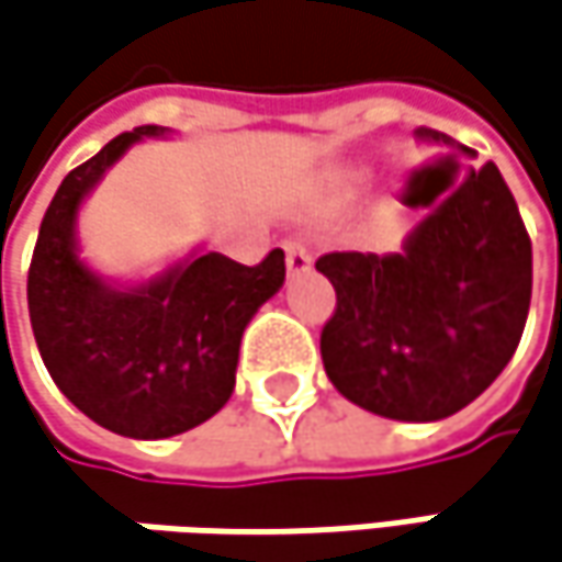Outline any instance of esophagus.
<instances>
[{
    "instance_id": "1",
    "label": "esophagus",
    "mask_w": 562,
    "mask_h": 562,
    "mask_svg": "<svg viewBox=\"0 0 562 562\" xmlns=\"http://www.w3.org/2000/svg\"><path fill=\"white\" fill-rule=\"evenodd\" d=\"M312 270V254L305 245H299V241H289L285 245V273L295 280V277H305Z\"/></svg>"
}]
</instances>
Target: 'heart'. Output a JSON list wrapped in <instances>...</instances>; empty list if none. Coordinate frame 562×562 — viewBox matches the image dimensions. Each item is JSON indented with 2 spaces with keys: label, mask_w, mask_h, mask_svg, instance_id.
Listing matches in <instances>:
<instances>
[{
  "label": "heart",
  "mask_w": 562,
  "mask_h": 562,
  "mask_svg": "<svg viewBox=\"0 0 562 562\" xmlns=\"http://www.w3.org/2000/svg\"><path fill=\"white\" fill-rule=\"evenodd\" d=\"M366 181H369V175L366 171H356V175H347L344 181L337 183V190H334V200L337 203H352L362 190H366Z\"/></svg>",
  "instance_id": "1"
}]
</instances>
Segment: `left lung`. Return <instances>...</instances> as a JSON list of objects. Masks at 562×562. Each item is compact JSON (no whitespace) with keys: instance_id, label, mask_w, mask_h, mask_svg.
Returning <instances> with one entry per match:
<instances>
[{"instance_id":"1","label":"left lung","mask_w":562,"mask_h":562,"mask_svg":"<svg viewBox=\"0 0 562 562\" xmlns=\"http://www.w3.org/2000/svg\"><path fill=\"white\" fill-rule=\"evenodd\" d=\"M416 143L458 149L419 126ZM458 151H468L464 146ZM401 250H334L314 267L337 292L321 334L334 387L401 423L446 419L499 379L531 305V241L493 161L429 190Z\"/></svg>"}]
</instances>
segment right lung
<instances>
[{
	"label": "right lung",
	"mask_w": 562,
	"mask_h": 562,
	"mask_svg": "<svg viewBox=\"0 0 562 562\" xmlns=\"http://www.w3.org/2000/svg\"><path fill=\"white\" fill-rule=\"evenodd\" d=\"M171 126H136L66 175L41 222L27 273V312L56 387L126 439H171L206 423L235 391L250 317L285 282L270 250L245 267L203 245L149 277L114 280L82 257L79 215L116 161Z\"/></svg>",
	"instance_id": "1"
}]
</instances>
